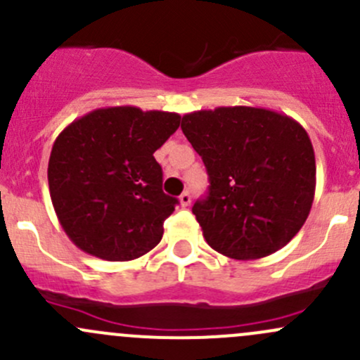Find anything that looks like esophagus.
<instances>
[{"instance_id": "obj_1", "label": "esophagus", "mask_w": 360, "mask_h": 360, "mask_svg": "<svg viewBox=\"0 0 360 360\" xmlns=\"http://www.w3.org/2000/svg\"><path fill=\"white\" fill-rule=\"evenodd\" d=\"M179 202H181V205H183V207L190 205V203H191V193H190V191H184V193H181Z\"/></svg>"}]
</instances>
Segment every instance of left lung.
Here are the masks:
<instances>
[{"instance_id": "left-lung-1", "label": "left lung", "mask_w": 360, "mask_h": 360, "mask_svg": "<svg viewBox=\"0 0 360 360\" xmlns=\"http://www.w3.org/2000/svg\"><path fill=\"white\" fill-rule=\"evenodd\" d=\"M181 129L209 174V193L191 209L207 244L233 259L284 248L314 203L307 130L291 116L250 106L188 112Z\"/></svg>"}]
</instances>
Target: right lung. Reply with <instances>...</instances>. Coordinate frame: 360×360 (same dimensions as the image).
<instances>
[{
  "label": "right lung",
  "mask_w": 360,
  "mask_h": 360,
  "mask_svg": "<svg viewBox=\"0 0 360 360\" xmlns=\"http://www.w3.org/2000/svg\"><path fill=\"white\" fill-rule=\"evenodd\" d=\"M181 116L134 106L101 108L69 123L49 160V188L72 244L106 261H130L162 240L177 198L162 190L153 153Z\"/></svg>",
  "instance_id": "1"
}]
</instances>
